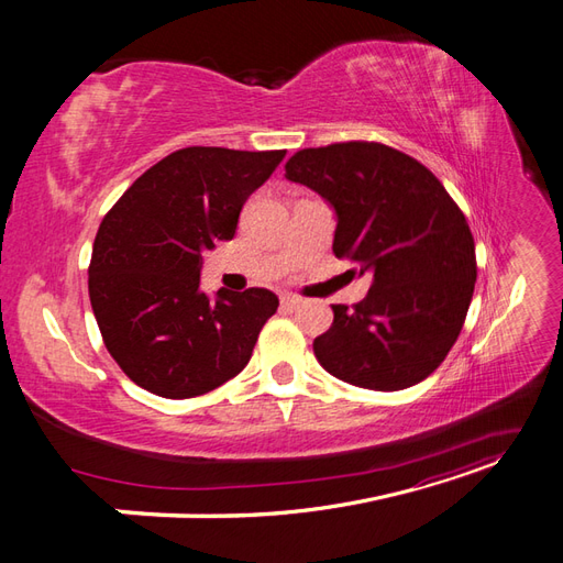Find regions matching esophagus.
<instances>
[{
    "label": "esophagus",
    "mask_w": 563,
    "mask_h": 563,
    "mask_svg": "<svg viewBox=\"0 0 563 563\" xmlns=\"http://www.w3.org/2000/svg\"><path fill=\"white\" fill-rule=\"evenodd\" d=\"M300 305H302V300H300L298 296H294V294H284V296H282V308H284V310H288V312L298 310Z\"/></svg>",
    "instance_id": "1"
}]
</instances>
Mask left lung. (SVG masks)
I'll use <instances>...</instances> for the list:
<instances>
[{"label": "left lung", "mask_w": 563, "mask_h": 563, "mask_svg": "<svg viewBox=\"0 0 563 563\" xmlns=\"http://www.w3.org/2000/svg\"><path fill=\"white\" fill-rule=\"evenodd\" d=\"M286 180L335 213L333 253L360 265L371 288L354 308L333 305L314 356L338 380L395 391L424 380L463 329L476 282L474 240L439 178L380 143L300 150Z\"/></svg>", "instance_id": "8db88e82"}]
</instances>
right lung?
<instances>
[{"label": "right lung", "instance_id": "add662e5", "mask_svg": "<svg viewBox=\"0 0 563 563\" xmlns=\"http://www.w3.org/2000/svg\"><path fill=\"white\" fill-rule=\"evenodd\" d=\"M286 150L185 147L135 180L98 228L89 298L106 347L152 395L190 399L240 373L279 298L201 291V253L236 232Z\"/></svg>", "mask_w": 563, "mask_h": 563}]
</instances>
